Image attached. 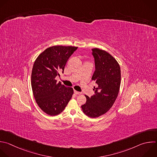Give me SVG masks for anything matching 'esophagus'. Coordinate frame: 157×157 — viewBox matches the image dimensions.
Returning a JSON list of instances; mask_svg holds the SVG:
<instances>
[{"mask_svg":"<svg viewBox=\"0 0 157 157\" xmlns=\"http://www.w3.org/2000/svg\"><path fill=\"white\" fill-rule=\"evenodd\" d=\"M74 92H75V94H76V95H80V94H82L81 92H78V91H76V90H75V91H74Z\"/></svg>","mask_w":157,"mask_h":157,"instance_id":"1","label":"esophagus"}]
</instances>
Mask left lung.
<instances>
[{"mask_svg": "<svg viewBox=\"0 0 157 157\" xmlns=\"http://www.w3.org/2000/svg\"><path fill=\"white\" fill-rule=\"evenodd\" d=\"M94 58L95 71L92 79L97 87L95 95L86 97V102L81 105L83 113L90 118L98 117L107 113L113 106L120 90L121 70L117 61L105 50L92 48Z\"/></svg>", "mask_w": 157, "mask_h": 157, "instance_id": "left-lung-1", "label": "left lung"}]
</instances>
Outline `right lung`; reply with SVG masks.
<instances>
[{
	"label": "right lung",
	"mask_w": 157,
	"mask_h": 157,
	"mask_svg": "<svg viewBox=\"0 0 157 157\" xmlns=\"http://www.w3.org/2000/svg\"><path fill=\"white\" fill-rule=\"evenodd\" d=\"M77 47L55 45L45 49L36 59L31 73V86L36 101L47 115L62 113L73 94V89L66 87L56 78L63 73L67 62Z\"/></svg>",
	"instance_id": "right-lung-1"
}]
</instances>
